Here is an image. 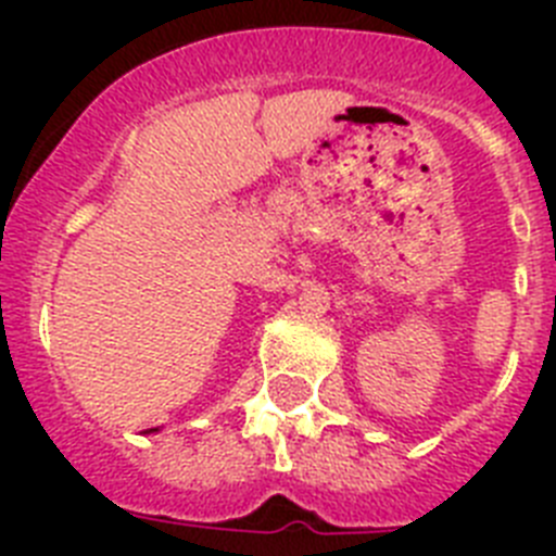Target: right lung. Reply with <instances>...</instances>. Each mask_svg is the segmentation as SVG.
<instances>
[{
    "instance_id": "1",
    "label": "right lung",
    "mask_w": 556,
    "mask_h": 556,
    "mask_svg": "<svg viewBox=\"0 0 556 556\" xmlns=\"http://www.w3.org/2000/svg\"><path fill=\"white\" fill-rule=\"evenodd\" d=\"M150 431H159V429H150Z\"/></svg>"
}]
</instances>
